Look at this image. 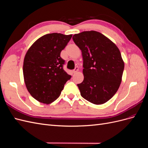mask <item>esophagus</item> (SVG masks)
<instances>
[{
	"instance_id": "esophagus-1",
	"label": "esophagus",
	"mask_w": 148,
	"mask_h": 148,
	"mask_svg": "<svg viewBox=\"0 0 148 148\" xmlns=\"http://www.w3.org/2000/svg\"><path fill=\"white\" fill-rule=\"evenodd\" d=\"M78 70H79L78 67V66H76V67H75V69L73 70V73H77V71H78Z\"/></svg>"
}]
</instances>
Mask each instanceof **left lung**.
Returning a JSON list of instances; mask_svg holds the SVG:
<instances>
[{"label":"left lung","instance_id":"1","mask_svg":"<svg viewBox=\"0 0 148 148\" xmlns=\"http://www.w3.org/2000/svg\"><path fill=\"white\" fill-rule=\"evenodd\" d=\"M82 52L84 79L77 86L81 96L95 104L108 101L117 91L124 70L118 47L104 35L95 31L73 35Z\"/></svg>","mask_w":148,"mask_h":148}]
</instances>
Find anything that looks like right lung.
Masks as SVG:
<instances>
[{
    "label": "right lung",
    "instance_id": "obj_1",
    "mask_svg": "<svg viewBox=\"0 0 148 148\" xmlns=\"http://www.w3.org/2000/svg\"><path fill=\"white\" fill-rule=\"evenodd\" d=\"M72 35L51 33L38 39L26 52L23 76L28 92L35 99L50 104L60 96L71 76L64 70L60 52Z\"/></svg>",
    "mask_w": 148,
    "mask_h": 148
}]
</instances>
